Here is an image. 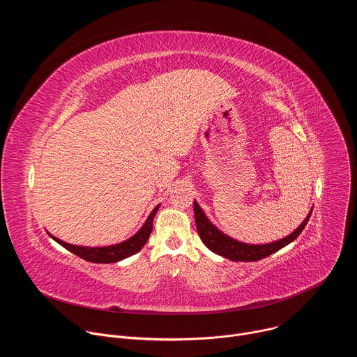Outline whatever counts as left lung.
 Wrapping results in <instances>:
<instances>
[{
	"label": "left lung",
	"mask_w": 357,
	"mask_h": 357,
	"mask_svg": "<svg viewBox=\"0 0 357 357\" xmlns=\"http://www.w3.org/2000/svg\"><path fill=\"white\" fill-rule=\"evenodd\" d=\"M193 212H195L196 230H197L202 241L205 243V245L209 250H212L213 252H216V254H219V256L226 257L229 260H233V261H257V260L268 257L270 254L281 250L282 247H285L287 244L294 241L301 234L303 227L307 226V223L311 218V213H312V211H311L310 215L305 218V220L299 225L298 229H295L289 236H287L278 241L268 243V244H245V243H240V241L226 236L218 227H215L209 222V219L205 216V213H203V211L200 209L196 200H193Z\"/></svg>",
	"instance_id": "8db88e82"
}]
</instances>
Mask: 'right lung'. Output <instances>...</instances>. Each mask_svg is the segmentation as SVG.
I'll return each mask as SVG.
<instances>
[{"label":"right lung","mask_w":357,"mask_h":357,"mask_svg":"<svg viewBox=\"0 0 357 357\" xmlns=\"http://www.w3.org/2000/svg\"><path fill=\"white\" fill-rule=\"evenodd\" d=\"M158 208H160V205L157 208H154V211L149 213L146 222L131 238H128L120 244H114V245H109V247H82V245H72L69 243H65V241L54 237L52 234H49V236L54 240H56L66 250L76 254L77 257H80L86 261L97 263V264L116 263V261H120V260H124V259L132 256V254L138 252L144 247V244L146 243V240L152 231V220H154V216H155Z\"/></svg>","instance_id":"1"}]
</instances>
